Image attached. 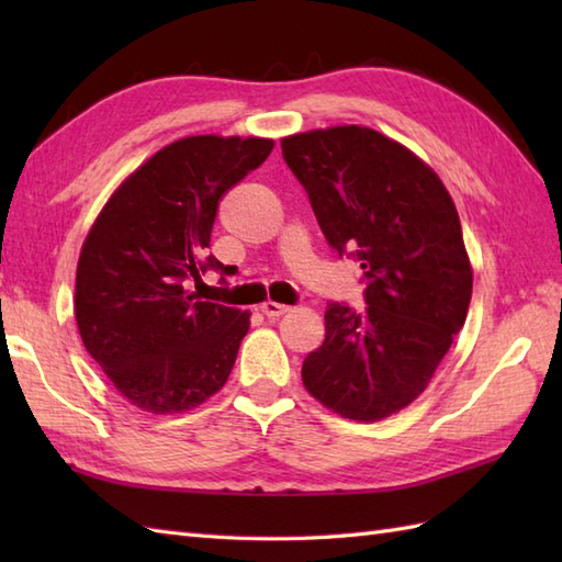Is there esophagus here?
Here are the masks:
<instances>
[{
  "instance_id": "esophagus-1",
  "label": "esophagus",
  "mask_w": 562,
  "mask_h": 562,
  "mask_svg": "<svg viewBox=\"0 0 562 562\" xmlns=\"http://www.w3.org/2000/svg\"><path fill=\"white\" fill-rule=\"evenodd\" d=\"M260 312L266 314L268 318H274V316H282V314H288L290 312V306L288 304H278V302H262L260 304Z\"/></svg>"
}]
</instances>
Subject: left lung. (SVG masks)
<instances>
[{
	"instance_id": "8db88e82",
	"label": "left lung",
	"mask_w": 562,
	"mask_h": 562,
	"mask_svg": "<svg viewBox=\"0 0 562 562\" xmlns=\"http://www.w3.org/2000/svg\"><path fill=\"white\" fill-rule=\"evenodd\" d=\"M338 256L362 266L364 312L330 302L306 391L350 420L413 403L469 314L473 272L459 212L437 173L376 130L340 125L282 139Z\"/></svg>"
}]
</instances>
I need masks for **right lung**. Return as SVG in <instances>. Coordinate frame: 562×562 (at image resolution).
Here are the masks:
<instances>
[{
	"label": "right lung",
	"mask_w": 562,
	"mask_h": 562,
	"mask_svg": "<svg viewBox=\"0 0 562 562\" xmlns=\"http://www.w3.org/2000/svg\"><path fill=\"white\" fill-rule=\"evenodd\" d=\"M270 151L260 137L178 139L142 164L93 222L77 266L79 336L137 408L190 411L229 379L250 314L188 288L207 270L229 274L207 254L220 200Z\"/></svg>",
	"instance_id": "add662e5"
}]
</instances>
